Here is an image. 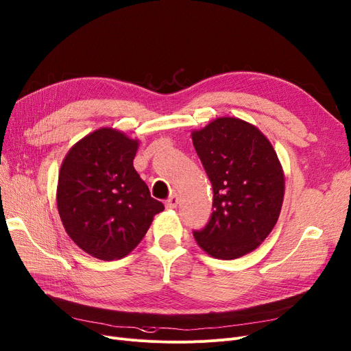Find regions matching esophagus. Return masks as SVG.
I'll use <instances>...</instances> for the list:
<instances>
[{
	"mask_svg": "<svg viewBox=\"0 0 351 351\" xmlns=\"http://www.w3.org/2000/svg\"><path fill=\"white\" fill-rule=\"evenodd\" d=\"M178 202H179L178 196H176V195H172V196L169 197V199H167V201L165 202V205H166L167 209H175V208L178 206Z\"/></svg>",
	"mask_w": 351,
	"mask_h": 351,
	"instance_id": "34e87169",
	"label": "esophagus"
}]
</instances>
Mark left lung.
<instances>
[{
  "instance_id": "8db88e82",
  "label": "left lung",
  "mask_w": 351,
  "mask_h": 351,
  "mask_svg": "<svg viewBox=\"0 0 351 351\" xmlns=\"http://www.w3.org/2000/svg\"><path fill=\"white\" fill-rule=\"evenodd\" d=\"M192 141L213 191L210 218L193 238L209 255L235 260L260 245L278 221L281 165L265 136L235 117L213 120Z\"/></svg>"
}]
</instances>
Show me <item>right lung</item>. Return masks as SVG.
Here are the masks:
<instances>
[{"instance_id": "1", "label": "right lung", "mask_w": 351, "mask_h": 351, "mask_svg": "<svg viewBox=\"0 0 351 351\" xmlns=\"http://www.w3.org/2000/svg\"><path fill=\"white\" fill-rule=\"evenodd\" d=\"M138 142L104 128L75 143L58 175L57 208L69 237L103 261L126 256L163 204L134 171Z\"/></svg>"}]
</instances>
